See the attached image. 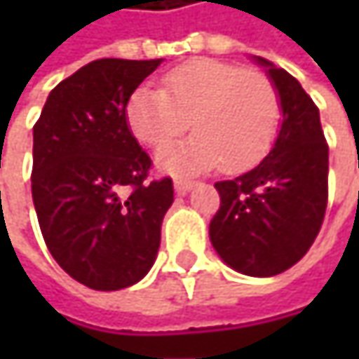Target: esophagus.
<instances>
[{"mask_svg":"<svg viewBox=\"0 0 359 359\" xmlns=\"http://www.w3.org/2000/svg\"><path fill=\"white\" fill-rule=\"evenodd\" d=\"M193 184H195V180L175 179V189H177V193H187V191H191Z\"/></svg>","mask_w":359,"mask_h":359,"instance_id":"34e87169","label":"esophagus"}]
</instances>
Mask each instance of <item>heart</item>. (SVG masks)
Listing matches in <instances>:
<instances>
[{"label": "heart", "mask_w": 359, "mask_h": 359, "mask_svg": "<svg viewBox=\"0 0 359 359\" xmlns=\"http://www.w3.org/2000/svg\"><path fill=\"white\" fill-rule=\"evenodd\" d=\"M280 116L278 89L266 74L205 57L168 70L162 91L137 89L126 104L128 128L151 149L172 143L191 120L195 135L158 158L172 172L216 164L231 175L250 170L272 149Z\"/></svg>", "instance_id": "obj_1"}]
</instances>
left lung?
<instances>
[{
    "instance_id": "obj_1",
    "label": "left lung",
    "mask_w": 359,
    "mask_h": 359,
    "mask_svg": "<svg viewBox=\"0 0 359 359\" xmlns=\"http://www.w3.org/2000/svg\"><path fill=\"white\" fill-rule=\"evenodd\" d=\"M278 89L283 124L270 154L250 172L216 182L220 208L210 241L237 272L274 276L297 264L323 226L328 143L320 111L299 81L257 57Z\"/></svg>"
}]
</instances>
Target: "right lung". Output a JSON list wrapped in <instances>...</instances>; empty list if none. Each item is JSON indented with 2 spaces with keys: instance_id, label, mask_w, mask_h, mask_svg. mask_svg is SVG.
<instances>
[{
  "instance_id": "1",
  "label": "right lung",
  "mask_w": 359,
  "mask_h": 359,
  "mask_svg": "<svg viewBox=\"0 0 359 359\" xmlns=\"http://www.w3.org/2000/svg\"><path fill=\"white\" fill-rule=\"evenodd\" d=\"M162 60L104 57L64 79L33 126V203L53 259L81 285L139 283L160 248L172 179L149 180L126 104Z\"/></svg>"
}]
</instances>
